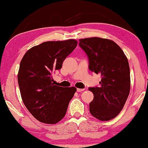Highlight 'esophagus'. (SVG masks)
Segmentation results:
<instances>
[{
	"instance_id": "1",
	"label": "esophagus",
	"mask_w": 148,
	"mask_h": 148,
	"mask_svg": "<svg viewBox=\"0 0 148 148\" xmlns=\"http://www.w3.org/2000/svg\"><path fill=\"white\" fill-rule=\"evenodd\" d=\"M85 90V89H80V88H78L77 89V92H83Z\"/></svg>"
}]
</instances>
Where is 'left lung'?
Masks as SVG:
<instances>
[{
  "mask_svg": "<svg viewBox=\"0 0 148 148\" xmlns=\"http://www.w3.org/2000/svg\"><path fill=\"white\" fill-rule=\"evenodd\" d=\"M88 56L89 68L100 74V86L90 88L94 99L90 103L93 116L103 121L115 118L127 101L130 90L128 60L119 46L109 39L92 37L79 39Z\"/></svg>",
  "mask_w": 148,
  "mask_h": 148,
  "instance_id": "obj_1",
  "label": "left lung"
}]
</instances>
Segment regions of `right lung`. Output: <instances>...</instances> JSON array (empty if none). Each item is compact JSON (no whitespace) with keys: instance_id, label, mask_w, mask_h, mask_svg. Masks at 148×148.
I'll return each instance as SVG.
<instances>
[{"instance_id":"obj_1","label":"right lung","mask_w":148,"mask_h":148,"mask_svg":"<svg viewBox=\"0 0 148 148\" xmlns=\"http://www.w3.org/2000/svg\"><path fill=\"white\" fill-rule=\"evenodd\" d=\"M77 46V40L47 41L30 48L20 63L18 82L23 103L40 122L55 124L66 114L76 88L55 85L52 74Z\"/></svg>"}]
</instances>
